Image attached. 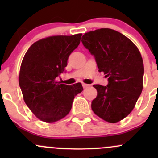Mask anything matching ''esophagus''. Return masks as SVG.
<instances>
[{"label":"esophagus","mask_w":158,"mask_h":158,"mask_svg":"<svg viewBox=\"0 0 158 158\" xmlns=\"http://www.w3.org/2000/svg\"><path fill=\"white\" fill-rule=\"evenodd\" d=\"M90 86V85H88V84H85V83H82V87H83L84 89L87 88V87H89Z\"/></svg>","instance_id":"esophagus-1"}]
</instances>
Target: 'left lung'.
<instances>
[{"instance_id":"8db88e82","label":"left lung","mask_w":158,"mask_h":158,"mask_svg":"<svg viewBox=\"0 0 158 158\" xmlns=\"http://www.w3.org/2000/svg\"><path fill=\"white\" fill-rule=\"evenodd\" d=\"M82 43L109 82L106 86L93 85L98 93L92 102V111L110 123L119 122L130 114L142 92L141 53L125 35L109 28L85 33Z\"/></svg>"}]
</instances>
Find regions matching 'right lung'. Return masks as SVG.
Returning a JSON list of instances; mask_svg holds the SVG:
<instances>
[{"label": "right lung", "instance_id": "right-lung-1", "mask_svg": "<svg viewBox=\"0 0 158 158\" xmlns=\"http://www.w3.org/2000/svg\"><path fill=\"white\" fill-rule=\"evenodd\" d=\"M81 36L79 33L42 39L34 43L23 57L19 85L25 103L41 121L54 122L67 115L75 96L83 90L80 82L68 85L57 81Z\"/></svg>", "mask_w": 158, "mask_h": 158}]
</instances>
